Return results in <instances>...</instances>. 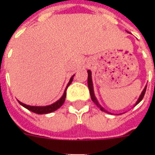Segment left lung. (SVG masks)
I'll use <instances>...</instances> for the list:
<instances>
[{
	"mask_svg": "<svg viewBox=\"0 0 155 155\" xmlns=\"http://www.w3.org/2000/svg\"><path fill=\"white\" fill-rule=\"evenodd\" d=\"M88 87H89V91H90V94H91V100L93 101V102H94V104L97 105L98 107L101 109V110L102 111H104V112H107V113H109L108 111H106L104 109H103V108L101 107V104L98 103L97 100H96V98H95V96H94V90H93V84H92V80H91V71H88ZM146 87L147 86H145V88L143 89V91H142V93H141V94H140V98H139V100H138V101L136 102V104H139L140 101L143 100V96H144V94H145V91H146Z\"/></svg>",
	"mask_w": 155,
	"mask_h": 155,
	"instance_id": "obj_1",
	"label": "left lung"
}]
</instances>
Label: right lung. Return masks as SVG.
Segmentation results:
<instances>
[{"label": "right lung", "mask_w": 155, "mask_h": 155, "mask_svg": "<svg viewBox=\"0 0 155 155\" xmlns=\"http://www.w3.org/2000/svg\"><path fill=\"white\" fill-rule=\"evenodd\" d=\"M73 77H74V75L71 78V80L69 81V83H68L67 84V87H66L65 91H64L63 96H62L59 101H56L54 104H51V105H48V106H31V105H26V104H23V103L20 102V101H18V102L21 104L22 106H24V107L26 108L27 110L32 111V112H34V113H36V114H48V113L53 112V111L56 110L57 109H59L62 104H64V101H65V97H66V90H67L68 86L71 84V83L72 82V81H73Z\"/></svg>", "instance_id": "obj_1"}]
</instances>
